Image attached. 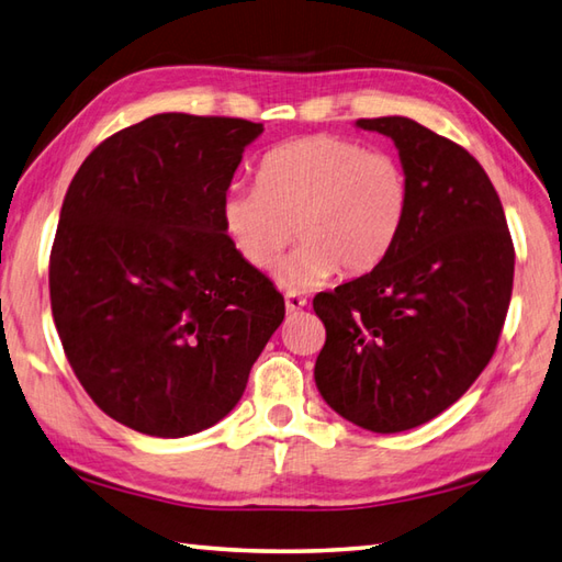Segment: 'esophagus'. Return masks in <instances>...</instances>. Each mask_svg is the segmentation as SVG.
Here are the masks:
<instances>
[{
	"label": "esophagus",
	"instance_id": "1",
	"mask_svg": "<svg viewBox=\"0 0 562 562\" xmlns=\"http://www.w3.org/2000/svg\"><path fill=\"white\" fill-rule=\"evenodd\" d=\"M283 301H285V313H289V315H293V313H301L303 307L307 305L305 297H301L297 293H285V295H283Z\"/></svg>",
	"mask_w": 562,
	"mask_h": 562
}]
</instances>
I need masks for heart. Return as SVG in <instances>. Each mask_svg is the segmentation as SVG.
I'll return each mask as SVG.
<instances>
[{"instance_id": "1", "label": "heart", "mask_w": 562, "mask_h": 562, "mask_svg": "<svg viewBox=\"0 0 562 562\" xmlns=\"http://www.w3.org/2000/svg\"><path fill=\"white\" fill-rule=\"evenodd\" d=\"M407 209L409 181L395 157L347 137L311 135L261 157L257 184L227 189L221 217L237 255L257 271L271 269L293 235L301 237L279 281L315 289L337 269L359 277L381 265Z\"/></svg>"}]
</instances>
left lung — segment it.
I'll return each instance as SVG.
<instances>
[{"mask_svg": "<svg viewBox=\"0 0 562 562\" xmlns=\"http://www.w3.org/2000/svg\"><path fill=\"white\" fill-rule=\"evenodd\" d=\"M391 137L409 209L373 271L315 295L327 339L315 361L325 403L361 429H415L451 407L495 353L514 247L485 169L461 145L405 116L361 119Z\"/></svg>", "mask_w": 562, "mask_h": 562, "instance_id": "1", "label": "left lung"}]
</instances>
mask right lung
<instances>
[{
    "label": "right lung",
    "mask_w": 562,
    "mask_h": 562,
    "mask_svg": "<svg viewBox=\"0 0 562 562\" xmlns=\"http://www.w3.org/2000/svg\"><path fill=\"white\" fill-rule=\"evenodd\" d=\"M265 125L157 113L91 153L63 201L50 307L75 375L121 425L179 439L217 425L283 323L221 203Z\"/></svg>",
    "instance_id": "right-lung-1"
}]
</instances>
